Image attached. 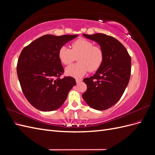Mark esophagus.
<instances>
[{
  "label": "esophagus",
  "instance_id": "obj_1",
  "mask_svg": "<svg viewBox=\"0 0 155 155\" xmlns=\"http://www.w3.org/2000/svg\"><path fill=\"white\" fill-rule=\"evenodd\" d=\"M81 79H76V83H80V82H81Z\"/></svg>",
  "mask_w": 155,
  "mask_h": 155
}]
</instances>
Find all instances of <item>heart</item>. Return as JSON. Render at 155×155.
Wrapping results in <instances>:
<instances>
[{
  "label": "heart",
  "instance_id": "obj_1",
  "mask_svg": "<svg viewBox=\"0 0 155 155\" xmlns=\"http://www.w3.org/2000/svg\"><path fill=\"white\" fill-rule=\"evenodd\" d=\"M72 49L63 46L59 50V58L63 64L69 65L78 57V63L66 68V73L75 78L83 76L88 70L95 71L100 67L104 58L102 48L94 45L91 41L79 39L72 43Z\"/></svg>",
  "mask_w": 155,
  "mask_h": 155
}]
</instances>
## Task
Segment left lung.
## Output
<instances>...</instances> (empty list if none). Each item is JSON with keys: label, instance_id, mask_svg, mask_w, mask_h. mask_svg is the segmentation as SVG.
Instances as JSON below:
<instances>
[{"label": "left lung", "instance_id": "left-lung-1", "mask_svg": "<svg viewBox=\"0 0 155 155\" xmlns=\"http://www.w3.org/2000/svg\"><path fill=\"white\" fill-rule=\"evenodd\" d=\"M83 35L100 46L104 58L96 74L83 79L87 89L82 96L92 109L104 110L122 96L130 76L131 59L124 46L113 37L104 34Z\"/></svg>", "mask_w": 155, "mask_h": 155}]
</instances>
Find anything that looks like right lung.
Here are the masks:
<instances>
[{
    "label": "right lung",
    "mask_w": 155,
    "mask_h": 155,
    "mask_svg": "<svg viewBox=\"0 0 155 155\" xmlns=\"http://www.w3.org/2000/svg\"><path fill=\"white\" fill-rule=\"evenodd\" d=\"M78 35H45L23 48L18 59L17 72L24 95L30 104L41 111L59 109L76 85L64 72L59 58L61 47Z\"/></svg>",
    "instance_id": "obj_1"
}]
</instances>
